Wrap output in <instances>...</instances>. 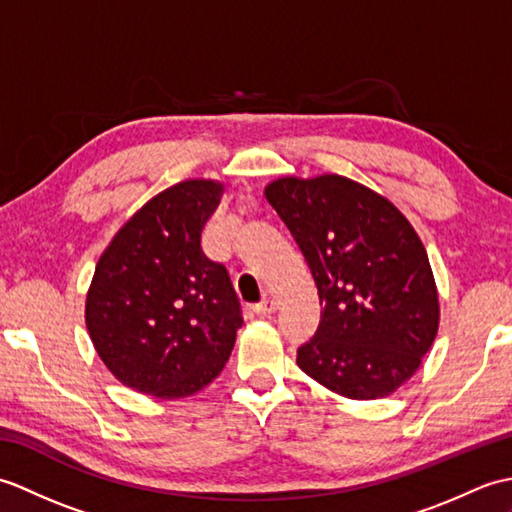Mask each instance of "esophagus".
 <instances>
[{"mask_svg":"<svg viewBox=\"0 0 512 512\" xmlns=\"http://www.w3.org/2000/svg\"><path fill=\"white\" fill-rule=\"evenodd\" d=\"M277 306H279L277 299L273 295H266L262 301L255 303L253 310H255V314H270V312L277 310Z\"/></svg>","mask_w":512,"mask_h":512,"instance_id":"obj_1","label":"esophagus"}]
</instances>
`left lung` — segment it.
Masks as SVG:
<instances>
[{"instance_id":"1","label":"left lung","mask_w":512,"mask_h":512,"mask_svg":"<svg viewBox=\"0 0 512 512\" xmlns=\"http://www.w3.org/2000/svg\"><path fill=\"white\" fill-rule=\"evenodd\" d=\"M264 195L299 244L323 303L297 365L345 398L394 394L416 374L440 325L418 233L383 195L336 173L279 178Z\"/></svg>"}]
</instances>
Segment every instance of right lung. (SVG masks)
Segmentation results:
<instances>
[{
	"mask_svg": "<svg viewBox=\"0 0 512 512\" xmlns=\"http://www.w3.org/2000/svg\"><path fill=\"white\" fill-rule=\"evenodd\" d=\"M222 193L215 180L173 184L129 217L96 264L85 325L105 367L140 394L193 396L231 356L239 299L200 244Z\"/></svg>",
	"mask_w": 512,
	"mask_h": 512,
	"instance_id": "1",
	"label": "right lung"
}]
</instances>
